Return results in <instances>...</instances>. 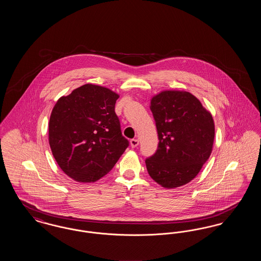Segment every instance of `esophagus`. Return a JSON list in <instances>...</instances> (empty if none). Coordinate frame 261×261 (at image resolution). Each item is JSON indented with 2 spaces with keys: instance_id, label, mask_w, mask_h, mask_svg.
<instances>
[{
  "instance_id": "esophagus-1",
  "label": "esophagus",
  "mask_w": 261,
  "mask_h": 261,
  "mask_svg": "<svg viewBox=\"0 0 261 261\" xmlns=\"http://www.w3.org/2000/svg\"><path fill=\"white\" fill-rule=\"evenodd\" d=\"M130 146L132 147V148H136L139 146V140H137V139H132L131 141H130Z\"/></svg>"
}]
</instances>
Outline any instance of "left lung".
<instances>
[{
    "label": "left lung",
    "instance_id": "1",
    "mask_svg": "<svg viewBox=\"0 0 261 261\" xmlns=\"http://www.w3.org/2000/svg\"><path fill=\"white\" fill-rule=\"evenodd\" d=\"M159 134V146L146 160L149 176L161 186H184L198 174L211 156L214 121L194 95L165 90L150 99Z\"/></svg>",
    "mask_w": 261,
    "mask_h": 261
}]
</instances>
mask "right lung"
Listing matches in <instances>:
<instances>
[{
    "label": "right lung",
    "mask_w": 261,
    "mask_h": 261,
    "mask_svg": "<svg viewBox=\"0 0 261 261\" xmlns=\"http://www.w3.org/2000/svg\"><path fill=\"white\" fill-rule=\"evenodd\" d=\"M119 95L85 84L56 102L49 122V144L62 171L80 183L109 173L129 143L114 112Z\"/></svg>",
    "instance_id": "right-lung-1"
}]
</instances>
